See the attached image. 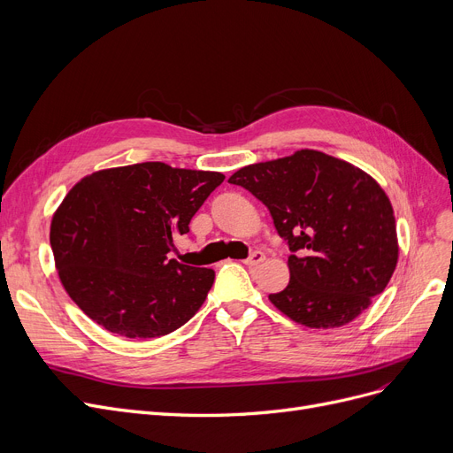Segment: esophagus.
Returning <instances> with one entry per match:
<instances>
[{
	"instance_id": "34e87169",
	"label": "esophagus",
	"mask_w": 453,
	"mask_h": 453,
	"mask_svg": "<svg viewBox=\"0 0 453 453\" xmlns=\"http://www.w3.org/2000/svg\"><path fill=\"white\" fill-rule=\"evenodd\" d=\"M264 260H265V254L260 250H254L243 264L249 267H256V265H260Z\"/></svg>"
}]
</instances>
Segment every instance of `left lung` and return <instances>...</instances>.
I'll list each match as a JSON object with an SVG mask.
<instances>
[{
    "label": "left lung",
    "instance_id": "left-lung-1",
    "mask_svg": "<svg viewBox=\"0 0 453 453\" xmlns=\"http://www.w3.org/2000/svg\"><path fill=\"white\" fill-rule=\"evenodd\" d=\"M271 211L289 243V284L269 295L276 310L308 328L349 325L372 304L396 269L389 197L363 169L313 149L250 164L228 179Z\"/></svg>",
    "mask_w": 453,
    "mask_h": 453
}]
</instances>
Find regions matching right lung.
<instances>
[{"label":"right lung","mask_w":453,"mask_h":453,"mask_svg":"<svg viewBox=\"0 0 453 453\" xmlns=\"http://www.w3.org/2000/svg\"><path fill=\"white\" fill-rule=\"evenodd\" d=\"M218 171L143 162L81 179L57 208L50 242L60 282L94 322L128 339L171 334L199 311L213 269L169 260Z\"/></svg>","instance_id":"right-lung-1"}]
</instances>
